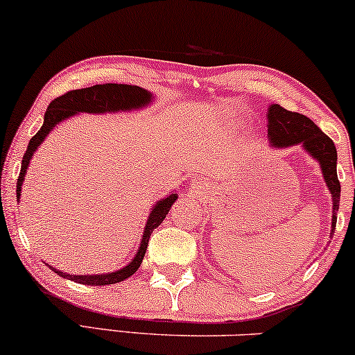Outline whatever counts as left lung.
Returning <instances> with one entry per match:
<instances>
[{
    "label": "left lung",
    "instance_id": "obj_1",
    "mask_svg": "<svg viewBox=\"0 0 355 355\" xmlns=\"http://www.w3.org/2000/svg\"><path fill=\"white\" fill-rule=\"evenodd\" d=\"M266 118H268L266 126H268L271 148H290L301 144L304 151L321 166L322 178H324L332 198V225L329 235L332 237L336 222H338V214L336 212L339 209L340 199V182L338 179V169H336L338 151H336L334 143L308 116L286 110V108L279 107L278 103L270 105Z\"/></svg>",
    "mask_w": 355,
    "mask_h": 355
}]
</instances>
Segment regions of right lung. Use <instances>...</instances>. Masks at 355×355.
Listing matches in <instances>:
<instances>
[{
  "mask_svg": "<svg viewBox=\"0 0 355 355\" xmlns=\"http://www.w3.org/2000/svg\"><path fill=\"white\" fill-rule=\"evenodd\" d=\"M153 102V94L148 90L141 89L137 85H125V84H103V85H94L87 87V89H78L71 90L67 94L60 95L55 100H52L47 107L46 115H44V123L41 130L29 139L28 150H26L23 156V163H21V173L17 178V186H16V198L19 200L21 196V186H23L26 171L33 159L34 153L39 146H41L44 139L52 130L55 128V125H59L60 121L67 120L77 113H116V112H131L138 110V108L148 107ZM178 196L169 194L168 198L157 200L153 205L150 217H148L146 225H144L143 239L139 243L137 253H135L133 260L123 268L112 271V273H102V275H67L64 271H59L54 266L49 265V268L59 277L72 279L76 283L82 284H90V286H105V284H113L120 283L123 279L130 278L141 265L144 253H146L148 242L153 230L156 229L161 222L164 220V217L168 216L171 205L176 202Z\"/></svg>",
  "mask_w": 355,
  "mask_h": 355,
  "instance_id": "add662e5",
  "label": "right lung"
}]
</instances>
